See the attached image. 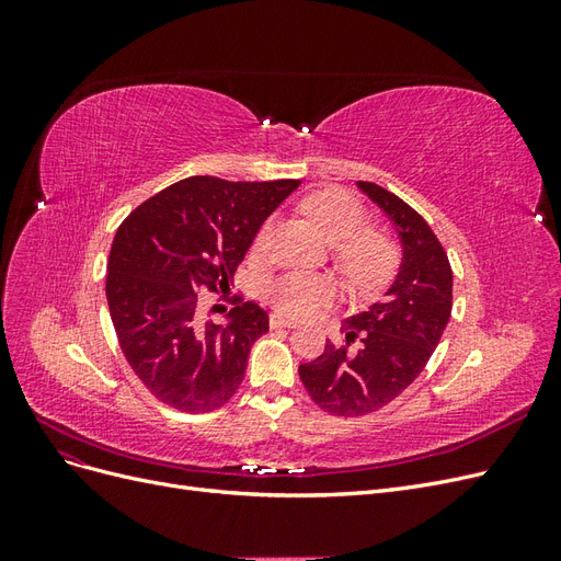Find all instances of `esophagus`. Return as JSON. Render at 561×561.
Returning a JSON list of instances; mask_svg holds the SVG:
<instances>
[{
	"mask_svg": "<svg viewBox=\"0 0 561 561\" xmlns=\"http://www.w3.org/2000/svg\"><path fill=\"white\" fill-rule=\"evenodd\" d=\"M297 325V322L295 320H287V318H283V316H271L268 318V328L271 330H280V328H295Z\"/></svg>",
	"mask_w": 561,
	"mask_h": 561,
	"instance_id": "obj_1",
	"label": "esophagus"
}]
</instances>
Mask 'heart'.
Wrapping results in <instances>:
<instances>
[{"instance_id":"1","label":"heart","mask_w":561,"mask_h":561,"mask_svg":"<svg viewBox=\"0 0 561 561\" xmlns=\"http://www.w3.org/2000/svg\"><path fill=\"white\" fill-rule=\"evenodd\" d=\"M301 210L332 243L336 266L355 290L369 293L383 285L398 266V245L386 229L367 225L365 203L342 186L313 192L304 198ZM271 219L254 236V250L262 252L271 236ZM336 280L320 274L293 271L266 287V299L280 316L311 318L332 304Z\"/></svg>"}]
</instances>
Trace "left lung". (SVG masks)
<instances>
[{"label": "left lung", "mask_w": 561, "mask_h": 561, "mask_svg": "<svg viewBox=\"0 0 561 561\" xmlns=\"http://www.w3.org/2000/svg\"><path fill=\"white\" fill-rule=\"evenodd\" d=\"M360 190L393 219L402 264L381 301L342 322V344L325 342L299 379L322 412L363 416L386 407L431 360L451 316V264L435 231L412 206L375 182Z\"/></svg>", "instance_id": "1"}]
</instances>
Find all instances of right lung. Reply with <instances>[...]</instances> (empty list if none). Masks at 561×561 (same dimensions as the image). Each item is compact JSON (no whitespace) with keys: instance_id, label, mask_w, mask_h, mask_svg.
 Segmentation results:
<instances>
[{"instance_id":"right-lung-1","label":"right lung","mask_w":561,"mask_h":561,"mask_svg":"<svg viewBox=\"0 0 561 561\" xmlns=\"http://www.w3.org/2000/svg\"><path fill=\"white\" fill-rule=\"evenodd\" d=\"M297 186L194 175L140 203L116 229L105 280L114 332L163 404L206 414L236 396L268 313L227 290L254 233ZM201 291L232 299L227 323L209 320L215 308L202 313Z\"/></svg>"}]
</instances>
